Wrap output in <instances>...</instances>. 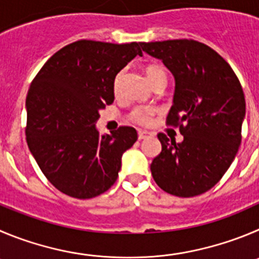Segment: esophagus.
I'll use <instances>...</instances> for the list:
<instances>
[{
  "instance_id": "34e87169",
  "label": "esophagus",
  "mask_w": 259,
  "mask_h": 259,
  "mask_svg": "<svg viewBox=\"0 0 259 259\" xmlns=\"http://www.w3.org/2000/svg\"><path fill=\"white\" fill-rule=\"evenodd\" d=\"M149 135H151V133L147 132V130H138V138H139V141L146 139V138H148Z\"/></svg>"
}]
</instances>
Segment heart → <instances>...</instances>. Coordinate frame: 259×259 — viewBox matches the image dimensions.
<instances>
[{
    "mask_svg": "<svg viewBox=\"0 0 259 259\" xmlns=\"http://www.w3.org/2000/svg\"><path fill=\"white\" fill-rule=\"evenodd\" d=\"M146 75L148 80L151 81L152 85H156L159 81H166L167 80V72H166L165 67L161 66V65L157 64H149L148 66L146 67ZM113 89L115 92H117V80H115V84H113ZM156 112V108L153 107H135L134 110L130 112L129 118L132 121L137 122L139 125H146L148 124L149 120H151L152 116Z\"/></svg>",
    "mask_w": 259,
    "mask_h": 259,
    "instance_id": "b5f03b06",
    "label": "heart"
}]
</instances>
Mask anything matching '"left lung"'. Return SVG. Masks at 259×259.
Returning a JSON list of instances; mask_svg holds the SVG:
<instances>
[{
	"instance_id": "obj_1",
	"label": "left lung",
	"mask_w": 259,
	"mask_h": 259,
	"mask_svg": "<svg viewBox=\"0 0 259 259\" xmlns=\"http://www.w3.org/2000/svg\"><path fill=\"white\" fill-rule=\"evenodd\" d=\"M175 78L166 124L179 126L181 143L159 133L162 151L152 161L156 184L168 194L189 198L221 180L241 143L245 98L238 76L219 53L193 39L142 42Z\"/></svg>"
}]
</instances>
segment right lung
<instances>
[{"mask_svg":"<svg viewBox=\"0 0 259 259\" xmlns=\"http://www.w3.org/2000/svg\"><path fill=\"white\" fill-rule=\"evenodd\" d=\"M137 55L139 43L76 40L57 51L37 74L26 96V143L53 187L78 199L115 184L121 157L137 130L120 126L101 135L100 110L115 100L116 75Z\"/></svg>","mask_w":259,"mask_h":259,"instance_id":"1","label":"right lung"}]
</instances>
